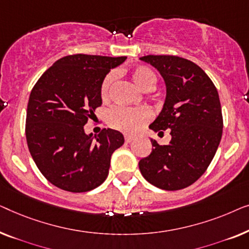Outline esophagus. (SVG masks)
Masks as SVG:
<instances>
[{"label":"esophagus","mask_w":249,"mask_h":249,"mask_svg":"<svg viewBox=\"0 0 249 249\" xmlns=\"http://www.w3.org/2000/svg\"><path fill=\"white\" fill-rule=\"evenodd\" d=\"M133 140H134V136H132V135H125V141L127 142V143L132 142Z\"/></svg>","instance_id":"obj_1"}]
</instances>
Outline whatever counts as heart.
Returning a JSON list of instances; mask_svg holds the SVG:
<instances>
[{"instance_id": "b5f03b06", "label": "heart", "mask_w": 249, "mask_h": 249, "mask_svg": "<svg viewBox=\"0 0 249 249\" xmlns=\"http://www.w3.org/2000/svg\"><path fill=\"white\" fill-rule=\"evenodd\" d=\"M131 76L136 85L143 90H151L157 83V76L152 70L143 65L134 66L131 70ZM115 80V73L110 72L105 76L100 86V97L104 101L109 99L110 89ZM152 117V110L149 107H124L116 106L108 114V123L113 127L123 132L135 133Z\"/></svg>"}]
</instances>
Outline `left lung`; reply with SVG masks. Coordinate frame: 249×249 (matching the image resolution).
I'll return each mask as SVG.
<instances>
[{"mask_svg":"<svg viewBox=\"0 0 249 249\" xmlns=\"http://www.w3.org/2000/svg\"><path fill=\"white\" fill-rule=\"evenodd\" d=\"M162 76L166 99L152 131L170 129L171 141L140 160L142 176L153 186L177 191L190 186L211 163L222 136L223 121L219 93L206 73L188 59L170 55L140 57Z\"/></svg>","mask_w":249,"mask_h":249,"instance_id":"8db88e82","label":"left lung"}]
</instances>
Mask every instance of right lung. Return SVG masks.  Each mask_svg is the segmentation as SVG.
Segmentation results:
<instances>
[{"instance_id":"add662e5","label":"right lung","mask_w":249,"mask_h":249,"mask_svg":"<svg viewBox=\"0 0 249 249\" xmlns=\"http://www.w3.org/2000/svg\"><path fill=\"white\" fill-rule=\"evenodd\" d=\"M125 59L65 56L31 90L26 121L28 148L40 173L56 187L82 193L106 180L111 155L123 145L124 136L111 128L87 134L85 125L103 104L100 86L105 76Z\"/></svg>"}]
</instances>
